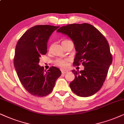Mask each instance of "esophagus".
<instances>
[{"mask_svg":"<svg viewBox=\"0 0 124 124\" xmlns=\"http://www.w3.org/2000/svg\"><path fill=\"white\" fill-rule=\"evenodd\" d=\"M68 72V71H67V70H62V74H66Z\"/></svg>","mask_w":124,"mask_h":124,"instance_id":"esophagus-1","label":"esophagus"}]
</instances>
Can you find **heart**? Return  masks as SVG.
<instances>
[{"label": "heart", "instance_id": "1", "mask_svg": "<svg viewBox=\"0 0 124 124\" xmlns=\"http://www.w3.org/2000/svg\"><path fill=\"white\" fill-rule=\"evenodd\" d=\"M69 41L68 39H65L63 41ZM56 64L57 66L62 67V68H64L67 65V63H68V60L67 59H58L56 60Z\"/></svg>", "mask_w": 124, "mask_h": 124}]
</instances>
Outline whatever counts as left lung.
Masks as SVG:
<instances>
[{
  "label": "left lung",
  "mask_w": 124,
  "mask_h": 124,
  "mask_svg": "<svg viewBox=\"0 0 124 124\" xmlns=\"http://www.w3.org/2000/svg\"><path fill=\"white\" fill-rule=\"evenodd\" d=\"M57 32L66 34L74 42L77 52L73 65L85 67L84 70H73L75 79L70 84L77 95L87 97L97 93L105 82L112 62L109 43L105 36L93 25L84 23L60 27Z\"/></svg>",
  "instance_id": "8db88e82"
}]
</instances>
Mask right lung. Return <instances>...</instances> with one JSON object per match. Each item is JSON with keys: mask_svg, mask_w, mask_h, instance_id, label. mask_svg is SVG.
<instances>
[{"mask_svg": "<svg viewBox=\"0 0 124 124\" xmlns=\"http://www.w3.org/2000/svg\"><path fill=\"white\" fill-rule=\"evenodd\" d=\"M59 26L36 25L28 29L20 38L15 47L14 65L23 86L27 92L39 97L52 91L62 72L52 66L44 71L39 65V57L47 52V42Z\"/></svg>", "mask_w": 124, "mask_h": 124, "instance_id": "1", "label": "right lung"}]
</instances>
